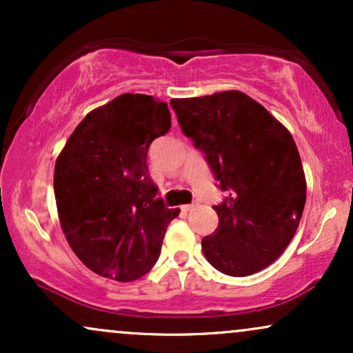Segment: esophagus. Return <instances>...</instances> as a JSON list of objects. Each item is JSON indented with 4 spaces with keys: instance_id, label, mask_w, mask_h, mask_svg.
Instances as JSON below:
<instances>
[{
    "instance_id": "esophagus-1",
    "label": "esophagus",
    "mask_w": 353,
    "mask_h": 353,
    "mask_svg": "<svg viewBox=\"0 0 353 353\" xmlns=\"http://www.w3.org/2000/svg\"><path fill=\"white\" fill-rule=\"evenodd\" d=\"M197 205H199V204H197V202H194V204H188V205H182V210H185V212H189V210H194V209H196L197 208Z\"/></svg>"
}]
</instances>
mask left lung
Masks as SVG:
<instances>
[{"label":"left lung","mask_w":353,"mask_h":353,"mask_svg":"<svg viewBox=\"0 0 353 353\" xmlns=\"http://www.w3.org/2000/svg\"><path fill=\"white\" fill-rule=\"evenodd\" d=\"M171 106L229 192L214 205L219 225L202 239L205 259L232 277L265 269L290 244L305 205V174L292 134L241 91L171 99Z\"/></svg>","instance_id":"obj_1"}]
</instances>
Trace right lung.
I'll list each match as a JSON object with an SVG mask.
<instances>
[{
    "instance_id": "1",
    "label": "right lung",
    "mask_w": 353,
    "mask_h": 353,
    "mask_svg": "<svg viewBox=\"0 0 353 353\" xmlns=\"http://www.w3.org/2000/svg\"><path fill=\"white\" fill-rule=\"evenodd\" d=\"M171 129L168 104L148 94H121L92 109L59 152L54 196L59 224L88 269L132 282L152 269L169 222L148 174V149Z\"/></svg>"
}]
</instances>
